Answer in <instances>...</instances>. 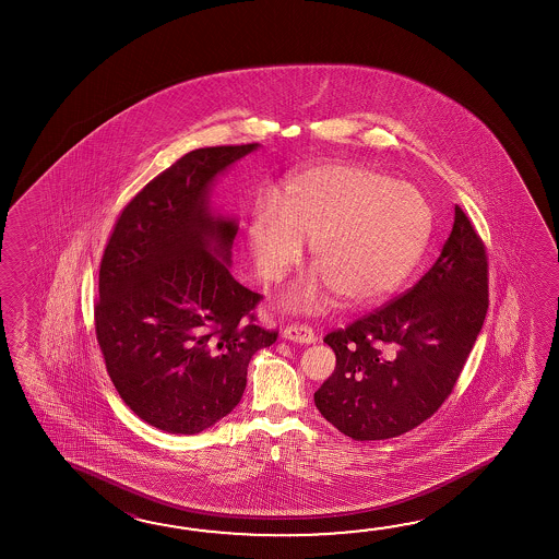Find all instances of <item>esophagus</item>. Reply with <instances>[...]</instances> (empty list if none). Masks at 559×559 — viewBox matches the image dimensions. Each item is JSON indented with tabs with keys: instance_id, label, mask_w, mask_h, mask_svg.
Returning <instances> with one entry per match:
<instances>
[{
	"instance_id": "esophagus-1",
	"label": "esophagus",
	"mask_w": 559,
	"mask_h": 559,
	"mask_svg": "<svg viewBox=\"0 0 559 559\" xmlns=\"http://www.w3.org/2000/svg\"><path fill=\"white\" fill-rule=\"evenodd\" d=\"M284 337L289 342H296V344H316V332L306 325V323H292V325H285Z\"/></svg>"
}]
</instances>
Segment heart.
Wrapping results in <instances>:
<instances>
[{"instance_id": "b5f03b06", "label": "heart", "mask_w": 559, "mask_h": 559, "mask_svg": "<svg viewBox=\"0 0 559 559\" xmlns=\"http://www.w3.org/2000/svg\"><path fill=\"white\" fill-rule=\"evenodd\" d=\"M431 212L424 195L376 169L325 164L297 176L251 215L250 248L267 284L282 282L311 239L318 267L289 294L297 311H318L335 294L349 306L390 296L426 248Z\"/></svg>"}]
</instances>
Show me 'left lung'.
Returning <instances> with one entry per match:
<instances>
[{"label": "left lung", "instance_id": "8db88e82", "mask_svg": "<svg viewBox=\"0 0 559 559\" xmlns=\"http://www.w3.org/2000/svg\"><path fill=\"white\" fill-rule=\"evenodd\" d=\"M487 284L486 246L455 205L452 234L428 274L323 337L335 369L313 395L321 416L356 441L397 438L433 416L481 332Z\"/></svg>", "mask_w": 559, "mask_h": 559}]
</instances>
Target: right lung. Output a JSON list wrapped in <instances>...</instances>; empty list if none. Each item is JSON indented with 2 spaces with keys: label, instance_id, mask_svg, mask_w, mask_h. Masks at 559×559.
I'll return each instance as SVG.
<instances>
[{
  "label": "right lung",
  "instance_id": "1",
  "mask_svg": "<svg viewBox=\"0 0 559 559\" xmlns=\"http://www.w3.org/2000/svg\"><path fill=\"white\" fill-rule=\"evenodd\" d=\"M258 143L200 147L119 214L99 263L95 337L121 400L145 424L193 436L239 404L248 366L277 332L255 323L263 296L229 274L238 224L210 186Z\"/></svg>",
  "mask_w": 559,
  "mask_h": 559
}]
</instances>
